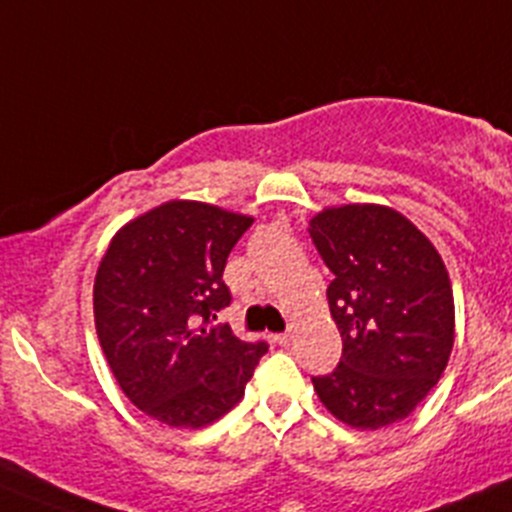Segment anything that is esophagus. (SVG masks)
I'll list each match as a JSON object with an SVG mask.
<instances>
[{"instance_id":"esophagus-1","label":"esophagus","mask_w":512,"mask_h":512,"mask_svg":"<svg viewBox=\"0 0 512 512\" xmlns=\"http://www.w3.org/2000/svg\"><path fill=\"white\" fill-rule=\"evenodd\" d=\"M271 339H274V342L279 344V347H289V344H291V332H281V334H274V337H271Z\"/></svg>"}]
</instances>
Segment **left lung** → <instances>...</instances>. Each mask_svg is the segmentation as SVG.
<instances>
[{
    "instance_id": "left-lung-1",
    "label": "left lung",
    "mask_w": 512,
    "mask_h": 512,
    "mask_svg": "<svg viewBox=\"0 0 512 512\" xmlns=\"http://www.w3.org/2000/svg\"><path fill=\"white\" fill-rule=\"evenodd\" d=\"M334 274L326 289L342 334V362L311 377L321 405L357 430L412 415L442 377L455 342V301L445 261L399 211L347 203L309 221Z\"/></svg>"
}]
</instances>
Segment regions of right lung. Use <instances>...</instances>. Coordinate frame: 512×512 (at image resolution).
Instances as JSON below:
<instances>
[{
    "mask_svg": "<svg viewBox=\"0 0 512 512\" xmlns=\"http://www.w3.org/2000/svg\"><path fill=\"white\" fill-rule=\"evenodd\" d=\"M253 218L201 201H168L125 223L92 286L95 329L138 410L198 430L241 402L266 342L216 324L231 304L223 269Z\"/></svg>",
    "mask_w": 512,
    "mask_h": 512,
    "instance_id": "add662e5",
    "label": "right lung"
}]
</instances>
